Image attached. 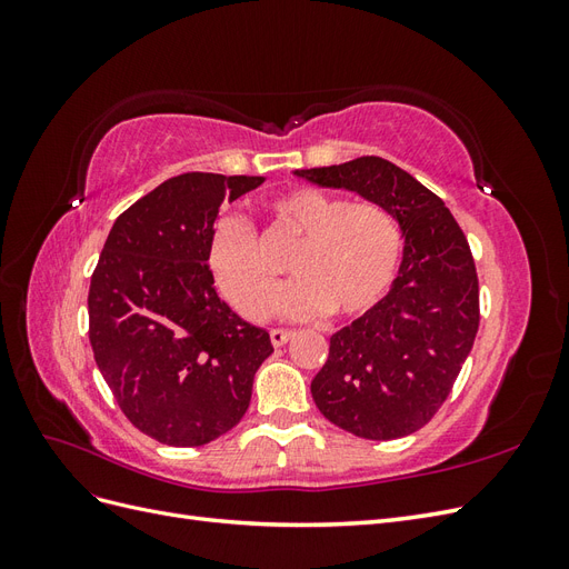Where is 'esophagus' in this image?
<instances>
[{
    "label": "esophagus",
    "mask_w": 569,
    "mask_h": 569,
    "mask_svg": "<svg viewBox=\"0 0 569 569\" xmlns=\"http://www.w3.org/2000/svg\"><path fill=\"white\" fill-rule=\"evenodd\" d=\"M295 337V332L291 330H270V341L272 347H284V343Z\"/></svg>",
    "instance_id": "1"
}]
</instances>
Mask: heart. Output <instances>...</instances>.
<instances>
[{"label":"heart","instance_id":"1","mask_svg":"<svg viewBox=\"0 0 569 569\" xmlns=\"http://www.w3.org/2000/svg\"><path fill=\"white\" fill-rule=\"evenodd\" d=\"M278 226L301 237L289 258L291 280L274 308L308 320L330 311L339 318L368 313L399 274L403 234L399 220L375 201H353L318 187H295L270 201ZM209 270L239 313L270 311L274 278L263 263L256 230L242 218H220L209 239Z\"/></svg>","mask_w":569,"mask_h":569}]
</instances>
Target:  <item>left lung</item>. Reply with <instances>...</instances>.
I'll return each mask as SVG.
<instances>
[{"label": "left lung", "mask_w": 569, "mask_h": 569, "mask_svg": "<svg viewBox=\"0 0 569 569\" xmlns=\"http://www.w3.org/2000/svg\"><path fill=\"white\" fill-rule=\"evenodd\" d=\"M349 189L399 220L403 261L389 295L330 337L311 393L347 432L389 441L418 432L451 393L479 327V282L460 226L443 201L380 157L295 170Z\"/></svg>", "instance_id": "1"}]
</instances>
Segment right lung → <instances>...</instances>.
Instances as JSON below:
<instances>
[{
	"mask_svg": "<svg viewBox=\"0 0 569 569\" xmlns=\"http://www.w3.org/2000/svg\"><path fill=\"white\" fill-rule=\"evenodd\" d=\"M266 178L182 173L120 213L92 272L99 372L126 418L168 446H203L244 418L270 335L216 295L209 239L222 201Z\"/></svg>",
	"mask_w": 569,
	"mask_h": 569,
	"instance_id": "add662e5",
	"label": "right lung"
}]
</instances>
